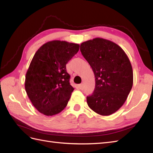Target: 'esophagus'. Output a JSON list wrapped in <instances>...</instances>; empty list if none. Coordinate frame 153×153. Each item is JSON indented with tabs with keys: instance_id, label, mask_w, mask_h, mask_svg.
Segmentation results:
<instances>
[{
	"instance_id": "esophagus-1",
	"label": "esophagus",
	"mask_w": 153,
	"mask_h": 153,
	"mask_svg": "<svg viewBox=\"0 0 153 153\" xmlns=\"http://www.w3.org/2000/svg\"><path fill=\"white\" fill-rule=\"evenodd\" d=\"M79 89H83V83H82V84H80V85H79Z\"/></svg>"
}]
</instances>
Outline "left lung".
<instances>
[{"mask_svg": "<svg viewBox=\"0 0 153 153\" xmlns=\"http://www.w3.org/2000/svg\"><path fill=\"white\" fill-rule=\"evenodd\" d=\"M80 51L95 77V88L87 97V105L100 115H111L122 106L132 88L130 60L119 45L102 38L83 42Z\"/></svg>", "mask_w": 153, "mask_h": 153, "instance_id": "obj_1", "label": "left lung"}]
</instances>
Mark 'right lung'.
<instances>
[{
    "label": "right lung",
    "instance_id": "1",
    "mask_svg": "<svg viewBox=\"0 0 153 153\" xmlns=\"http://www.w3.org/2000/svg\"><path fill=\"white\" fill-rule=\"evenodd\" d=\"M79 45L65 41H48L35 53L25 79V89L39 112L56 115L66 108L74 90L66 65L79 51Z\"/></svg>",
    "mask_w": 153,
    "mask_h": 153
}]
</instances>
